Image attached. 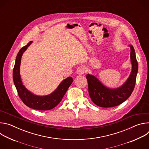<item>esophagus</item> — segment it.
<instances>
[{
	"label": "esophagus",
	"mask_w": 149,
	"mask_h": 149,
	"mask_svg": "<svg viewBox=\"0 0 149 149\" xmlns=\"http://www.w3.org/2000/svg\"><path fill=\"white\" fill-rule=\"evenodd\" d=\"M85 72H86V68H85V67H84V66L79 67L77 68V71H76V73L79 75L84 74Z\"/></svg>",
	"instance_id": "34e87169"
}]
</instances>
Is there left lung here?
<instances>
[{
  "label": "left lung",
  "mask_w": 149,
  "mask_h": 149,
  "mask_svg": "<svg viewBox=\"0 0 149 149\" xmlns=\"http://www.w3.org/2000/svg\"><path fill=\"white\" fill-rule=\"evenodd\" d=\"M129 47L131 49L132 70L129 78L120 87L116 89L107 88L94 76L87 75L90 97L93 102L99 107L108 108L117 106L124 102L133 93L138 71V62L133 47L132 45Z\"/></svg>",
  "instance_id": "8db88e82"
}]
</instances>
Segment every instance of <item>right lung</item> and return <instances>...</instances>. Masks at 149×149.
Instances as JSON below:
<instances>
[{"mask_svg":"<svg viewBox=\"0 0 149 149\" xmlns=\"http://www.w3.org/2000/svg\"><path fill=\"white\" fill-rule=\"evenodd\" d=\"M32 42V41H30L26 45L21 48L16 56L13 71L14 84L19 98L28 107L37 110H49L56 107L61 102L72 84L73 79L70 77L63 80L56 90L48 95L38 96L29 91L21 81L19 70L21 57Z\"/></svg>","mask_w":149,"mask_h":149,"instance_id":"obj_1","label":"right lung"}]
</instances>
